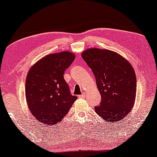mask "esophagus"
Segmentation results:
<instances>
[{
    "label": "esophagus",
    "instance_id": "obj_1",
    "mask_svg": "<svg viewBox=\"0 0 157 157\" xmlns=\"http://www.w3.org/2000/svg\"><path fill=\"white\" fill-rule=\"evenodd\" d=\"M85 97V93L82 94L81 95H79V98H84Z\"/></svg>",
    "mask_w": 157,
    "mask_h": 157
}]
</instances>
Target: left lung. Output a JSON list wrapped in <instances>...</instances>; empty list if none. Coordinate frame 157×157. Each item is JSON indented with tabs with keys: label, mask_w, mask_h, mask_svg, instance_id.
<instances>
[{
	"label": "left lung",
	"mask_w": 157,
	"mask_h": 157,
	"mask_svg": "<svg viewBox=\"0 0 157 157\" xmlns=\"http://www.w3.org/2000/svg\"><path fill=\"white\" fill-rule=\"evenodd\" d=\"M82 57L92 69L101 96L96 113L109 123L122 120L132 110L136 97V75L132 65L107 49L88 48Z\"/></svg>",
	"instance_id": "left-lung-1"
}]
</instances>
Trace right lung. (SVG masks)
Masks as SVG:
<instances>
[{
    "mask_svg": "<svg viewBox=\"0 0 157 157\" xmlns=\"http://www.w3.org/2000/svg\"><path fill=\"white\" fill-rule=\"evenodd\" d=\"M75 58L69 51L52 53L29 69L25 96L30 112L39 122L50 125L60 122L78 99L71 94L63 77Z\"/></svg>",
    "mask_w": 157,
    "mask_h": 157,
    "instance_id": "add662e5",
    "label": "right lung"
}]
</instances>
